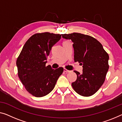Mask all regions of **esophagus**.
Returning <instances> with one entry per match:
<instances>
[{"label":"esophagus","instance_id":"34e87169","mask_svg":"<svg viewBox=\"0 0 122 122\" xmlns=\"http://www.w3.org/2000/svg\"><path fill=\"white\" fill-rule=\"evenodd\" d=\"M63 71H64V72H66V73H68V72H71V71L67 70V69L65 68H64V69H63Z\"/></svg>","mask_w":122,"mask_h":122}]
</instances>
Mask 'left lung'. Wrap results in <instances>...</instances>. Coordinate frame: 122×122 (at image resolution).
<instances>
[{"mask_svg":"<svg viewBox=\"0 0 122 122\" xmlns=\"http://www.w3.org/2000/svg\"><path fill=\"white\" fill-rule=\"evenodd\" d=\"M62 36L73 43L74 62L83 65L81 74L74 71L77 78L72 83L73 88L80 95H92L105 81L109 68L108 54L101 44L91 36L78 33Z\"/></svg>","mask_w":122,"mask_h":122,"instance_id":"left-lung-1","label":"left lung"}]
</instances>
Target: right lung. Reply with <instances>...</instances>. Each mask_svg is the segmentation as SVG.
<instances>
[{
	"instance_id": "1",
	"label": "right lung",
	"mask_w": 122,
	"mask_h": 122,
	"mask_svg": "<svg viewBox=\"0 0 122 122\" xmlns=\"http://www.w3.org/2000/svg\"><path fill=\"white\" fill-rule=\"evenodd\" d=\"M61 34L49 32L37 33L28 39L16 61L18 76L28 92L36 97L49 94L63 71L46 66V57Z\"/></svg>"
}]
</instances>
